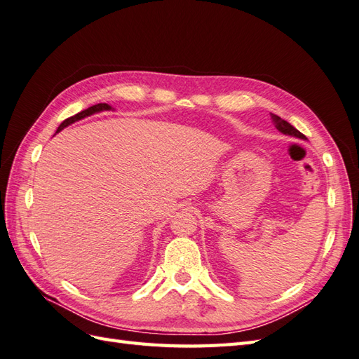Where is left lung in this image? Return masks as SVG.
Instances as JSON below:
<instances>
[{
  "instance_id": "obj_1",
  "label": "left lung",
  "mask_w": 359,
  "mask_h": 359,
  "mask_svg": "<svg viewBox=\"0 0 359 359\" xmlns=\"http://www.w3.org/2000/svg\"><path fill=\"white\" fill-rule=\"evenodd\" d=\"M271 119L276 124V128H278L279 132L285 133V135H291V136H296V137H300V140H306V136L300 133L296 127H292L288 121H285V119H282L280 116L271 114Z\"/></svg>"
}]
</instances>
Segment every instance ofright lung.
Segmentation results:
<instances>
[{
    "instance_id": "obj_1",
    "label": "right lung",
    "mask_w": 359,
    "mask_h": 359,
    "mask_svg": "<svg viewBox=\"0 0 359 359\" xmlns=\"http://www.w3.org/2000/svg\"><path fill=\"white\" fill-rule=\"evenodd\" d=\"M110 109H112V107H110V106H109V104H106V103H98V104H95V106H90V107H88V109H85V110H81V112L76 114L74 116H69V118H67L65 121H63V123L57 127V132H60L62 128H65L67 126H69V124H72V123L79 121V119H81V118L89 116V115H92V114L101 112V110H110ZM57 132H56V133H57Z\"/></svg>"
}]
</instances>
